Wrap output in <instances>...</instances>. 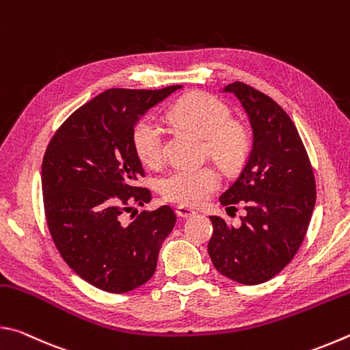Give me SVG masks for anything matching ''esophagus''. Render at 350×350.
<instances>
[{
  "mask_svg": "<svg viewBox=\"0 0 350 350\" xmlns=\"http://www.w3.org/2000/svg\"><path fill=\"white\" fill-rule=\"evenodd\" d=\"M176 215L179 216L180 219H188V217H191V216L196 215V211L191 210V208H188V206H177Z\"/></svg>",
  "mask_w": 350,
  "mask_h": 350,
  "instance_id": "esophagus-1",
  "label": "esophagus"
}]
</instances>
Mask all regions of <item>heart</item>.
<instances>
[{
    "label": "heart",
    "mask_w": 350,
    "mask_h": 350,
    "mask_svg": "<svg viewBox=\"0 0 350 350\" xmlns=\"http://www.w3.org/2000/svg\"><path fill=\"white\" fill-rule=\"evenodd\" d=\"M171 116L180 126L205 140L206 151L225 167L238 163L247 150L244 129L232 122L228 106L206 94H189L180 98ZM133 144L139 159L146 165H157L163 159L165 131L154 116H145L133 129ZM221 179L210 167H180L162 177L161 193L171 202L198 205L219 187Z\"/></svg>",
    "instance_id": "obj_1"
}]
</instances>
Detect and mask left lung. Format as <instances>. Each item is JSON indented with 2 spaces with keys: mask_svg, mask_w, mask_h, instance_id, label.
Listing matches in <instances>:
<instances>
[{
  "mask_svg": "<svg viewBox=\"0 0 350 350\" xmlns=\"http://www.w3.org/2000/svg\"><path fill=\"white\" fill-rule=\"evenodd\" d=\"M239 100L253 131L252 151L221 204L244 202L239 227L210 216L208 254L219 273L239 284L269 281L293 259L315 208V177L292 118L265 94L236 81L222 88Z\"/></svg>",
  "mask_w": 350,
  "mask_h": 350,
  "instance_id": "obj_1",
  "label": "left lung"
}]
</instances>
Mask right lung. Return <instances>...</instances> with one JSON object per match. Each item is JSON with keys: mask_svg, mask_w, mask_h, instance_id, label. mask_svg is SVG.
Here are the masks:
<instances>
[{"mask_svg": "<svg viewBox=\"0 0 350 350\" xmlns=\"http://www.w3.org/2000/svg\"><path fill=\"white\" fill-rule=\"evenodd\" d=\"M180 88L105 91L74 111L47 145L41 187L51 236L64 262L105 292L126 293L150 280L176 224L168 205L129 224L123 211L151 200L137 187L144 168L133 144L135 123Z\"/></svg>", "mask_w": 350, "mask_h": 350, "instance_id": "right-lung-1", "label": "right lung"}]
</instances>
